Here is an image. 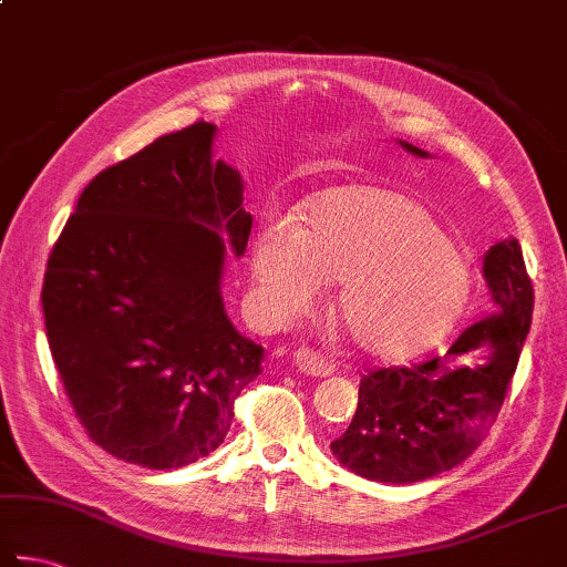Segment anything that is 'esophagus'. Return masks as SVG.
<instances>
[{"instance_id": "esophagus-1", "label": "esophagus", "mask_w": 567, "mask_h": 567, "mask_svg": "<svg viewBox=\"0 0 567 567\" xmlns=\"http://www.w3.org/2000/svg\"><path fill=\"white\" fill-rule=\"evenodd\" d=\"M295 365L302 373H307V375H331L334 373V365H331L324 357H321V353H317V351H312L309 347H299L297 351H295Z\"/></svg>"}]
</instances>
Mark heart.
<instances>
[{
  "label": "heart",
  "instance_id": "heart-1",
  "mask_svg": "<svg viewBox=\"0 0 567 567\" xmlns=\"http://www.w3.org/2000/svg\"><path fill=\"white\" fill-rule=\"evenodd\" d=\"M262 307L277 319L312 309L341 282L339 319L375 357H408L460 319L470 265L430 210L398 192L341 186L317 196L307 226L272 218L252 246Z\"/></svg>",
  "mask_w": 567,
  "mask_h": 567
}]
</instances>
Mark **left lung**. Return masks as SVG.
<instances>
[{"label": "left lung", "mask_w": 567, "mask_h": 567, "mask_svg": "<svg viewBox=\"0 0 567 567\" xmlns=\"http://www.w3.org/2000/svg\"><path fill=\"white\" fill-rule=\"evenodd\" d=\"M415 157L425 150L401 142ZM498 312L464 329L445 357L369 371L351 425L331 442L343 467L371 482L413 484L457 467L482 445L516 373L534 317V285L516 238L484 255ZM482 350L484 364H457Z\"/></svg>", "instance_id": "obj_1"}]
</instances>
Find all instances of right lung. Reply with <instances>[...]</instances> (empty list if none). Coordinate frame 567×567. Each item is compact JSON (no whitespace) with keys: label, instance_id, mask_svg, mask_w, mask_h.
I'll return each mask as SVG.
<instances>
[{"label":"right lung","instance_id":"1","mask_svg":"<svg viewBox=\"0 0 567 567\" xmlns=\"http://www.w3.org/2000/svg\"><path fill=\"white\" fill-rule=\"evenodd\" d=\"M198 120L83 188L43 277L47 337L87 437L117 460L179 470L228 435L260 375L220 297L226 248L246 252L243 179Z\"/></svg>","mask_w":567,"mask_h":567}]
</instances>
